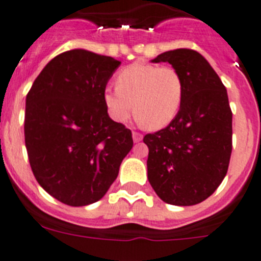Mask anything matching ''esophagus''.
<instances>
[{
    "instance_id": "1",
    "label": "esophagus",
    "mask_w": 261,
    "mask_h": 261,
    "mask_svg": "<svg viewBox=\"0 0 261 261\" xmlns=\"http://www.w3.org/2000/svg\"><path fill=\"white\" fill-rule=\"evenodd\" d=\"M132 137H133V141L136 142V143L141 142L142 138H143V136H142L141 133H137V132H133V133H132Z\"/></svg>"
}]
</instances>
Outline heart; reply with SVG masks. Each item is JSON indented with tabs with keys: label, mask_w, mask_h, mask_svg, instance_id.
<instances>
[{
	"label": "heart",
	"mask_w": 261,
	"mask_h": 261,
	"mask_svg": "<svg viewBox=\"0 0 261 261\" xmlns=\"http://www.w3.org/2000/svg\"><path fill=\"white\" fill-rule=\"evenodd\" d=\"M117 87H107L104 104L114 122L123 123L136 113L137 119L151 129L169 125L184 101V80L174 67L137 63L118 73Z\"/></svg>",
	"instance_id": "b5f03b06"
}]
</instances>
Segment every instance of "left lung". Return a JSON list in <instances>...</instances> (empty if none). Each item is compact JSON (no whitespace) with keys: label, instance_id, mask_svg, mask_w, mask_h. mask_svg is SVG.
<instances>
[{"label":"left lung","instance_id":"1","mask_svg":"<svg viewBox=\"0 0 261 261\" xmlns=\"http://www.w3.org/2000/svg\"><path fill=\"white\" fill-rule=\"evenodd\" d=\"M184 80L181 109L164 129L146 134L147 175L167 204L194 205L216 192L228 170L232 112L226 87L207 59L192 49L159 54Z\"/></svg>","mask_w":261,"mask_h":261}]
</instances>
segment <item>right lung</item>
Returning a JSON list of instances; mask_svg holds the SVG:
<instances>
[{
    "label": "right lung",
    "instance_id": "add662e5",
    "mask_svg": "<svg viewBox=\"0 0 261 261\" xmlns=\"http://www.w3.org/2000/svg\"><path fill=\"white\" fill-rule=\"evenodd\" d=\"M117 59L72 49L35 79L25 108V146L35 179L64 204L101 199L133 147L132 132L108 114L104 91Z\"/></svg>",
    "mask_w": 261,
    "mask_h": 261
}]
</instances>
